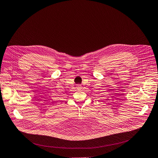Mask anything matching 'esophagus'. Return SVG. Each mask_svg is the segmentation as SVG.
Listing matches in <instances>:
<instances>
[{
    "label": "esophagus",
    "instance_id": "obj_1",
    "mask_svg": "<svg viewBox=\"0 0 158 158\" xmlns=\"http://www.w3.org/2000/svg\"><path fill=\"white\" fill-rule=\"evenodd\" d=\"M77 89L78 90H81L82 89V86H81V85H77Z\"/></svg>",
    "mask_w": 158,
    "mask_h": 158
}]
</instances>
